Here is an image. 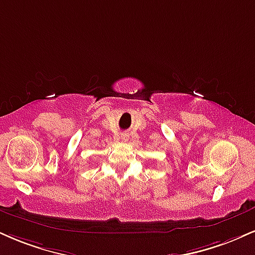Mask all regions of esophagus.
Segmentation results:
<instances>
[{
  "instance_id": "esophagus-1",
  "label": "esophagus",
  "mask_w": 255,
  "mask_h": 255,
  "mask_svg": "<svg viewBox=\"0 0 255 255\" xmlns=\"http://www.w3.org/2000/svg\"><path fill=\"white\" fill-rule=\"evenodd\" d=\"M121 139H122V141H128V139H129V134L128 133L121 134Z\"/></svg>"
}]
</instances>
